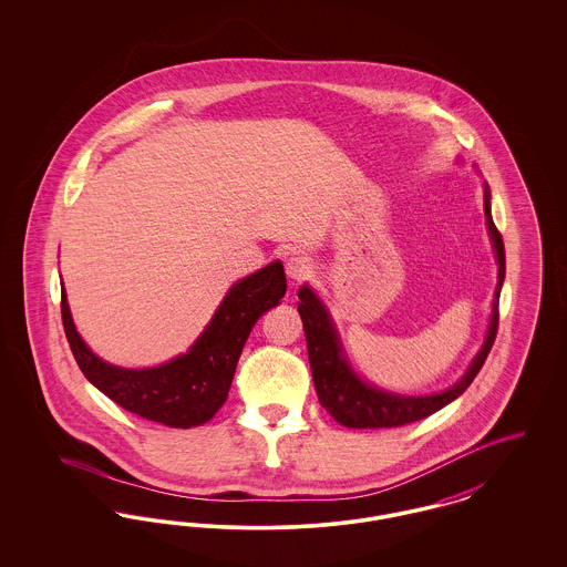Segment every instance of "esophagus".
<instances>
[{
  "label": "esophagus",
  "instance_id": "esophagus-1",
  "mask_svg": "<svg viewBox=\"0 0 567 567\" xmlns=\"http://www.w3.org/2000/svg\"><path fill=\"white\" fill-rule=\"evenodd\" d=\"M285 271H287V276L293 282H299V280H303V278H308L312 274V261L308 257H303V255H293V257L287 259Z\"/></svg>",
  "mask_w": 567,
  "mask_h": 567
}]
</instances>
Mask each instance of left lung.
Masks as SVG:
<instances>
[{
  "label": "left lung",
  "instance_id": "8db88e82",
  "mask_svg": "<svg viewBox=\"0 0 567 567\" xmlns=\"http://www.w3.org/2000/svg\"><path fill=\"white\" fill-rule=\"evenodd\" d=\"M485 216L486 229H488L495 259L499 266L491 319H488V329H486L485 342L481 351L476 352L474 361L470 363L467 372L461 377V380L446 391L432 393V395H400L393 391H384L380 386L365 382L363 378L357 377L347 354L342 351L338 329L331 321L329 310L324 308L321 297L317 296L308 285L299 287L297 310L303 323L315 389L321 405L340 425L351 430H380V427H402L408 423L421 421L433 412L442 410L444 405L455 402L481 372L486 354L491 351L497 336V323H499L497 306H499V293L506 276L504 240L491 216V190L486 183Z\"/></svg>",
  "mask_w": 567,
  "mask_h": 567
}]
</instances>
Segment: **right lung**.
Segmentation results:
<instances>
[{"label": "right lung", "mask_w": 567, "mask_h": 567, "mask_svg": "<svg viewBox=\"0 0 567 567\" xmlns=\"http://www.w3.org/2000/svg\"><path fill=\"white\" fill-rule=\"evenodd\" d=\"M285 293L282 264L271 261L227 291L189 351L144 370L112 365L84 344L65 289H61V319L74 359L93 386L142 419L189 430L208 423L225 404L250 329L261 315L280 303Z\"/></svg>", "instance_id": "add662e5"}]
</instances>
